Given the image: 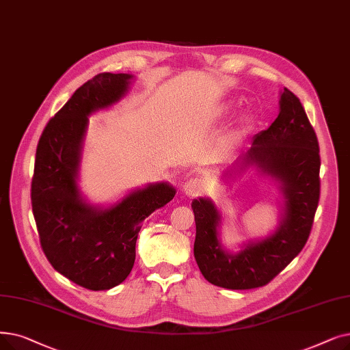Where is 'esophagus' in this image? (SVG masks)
Here are the masks:
<instances>
[{"mask_svg":"<svg viewBox=\"0 0 350 350\" xmlns=\"http://www.w3.org/2000/svg\"><path fill=\"white\" fill-rule=\"evenodd\" d=\"M203 190H204V185H203V181L199 178H190L183 185V193L187 197L199 196L200 193H203Z\"/></svg>","mask_w":350,"mask_h":350,"instance_id":"1","label":"esophagus"}]
</instances>
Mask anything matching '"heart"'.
Masks as SVG:
<instances>
[{
  "label": "heart",
  "mask_w": 350,
  "mask_h": 350,
  "mask_svg": "<svg viewBox=\"0 0 350 350\" xmlns=\"http://www.w3.org/2000/svg\"><path fill=\"white\" fill-rule=\"evenodd\" d=\"M232 111V103H226V104H221L220 107L216 110V116L219 117V118H223V117H226L227 114H229ZM252 114H249V113H245L243 114L241 117H240V123L243 124V126H247V124H250L252 123Z\"/></svg>",
  "instance_id": "1"
}]
</instances>
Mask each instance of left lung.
<instances>
[{"label": "left lung", "instance_id": "1", "mask_svg": "<svg viewBox=\"0 0 350 350\" xmlns=\"http://www.w3.org/2000/svg\"><path fill=\"white\" fill-rule=\"evenodd\" d=\"M279 105L278 118L254 135L252 147L234 167L236 172L253 169L257 176L276 181L282 211L275 232L243 243L236 252L227 250L220 239L223 217L215 202L208 197L191 202L194 257L204 279L215 286L232 291L265 286L295 259L309 239L321 196L319 143L305 109L291 90L280 91Z\"/></svg>", "mask_w": 350, "mask_h": 350}]
</instances>
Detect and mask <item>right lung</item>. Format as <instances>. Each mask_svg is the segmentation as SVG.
Wrapping results in <instances>:
<instances>
[{
	"mask_svg": "<svg viewBox=\"0 0 350 350\" xmlns=\"http://www.w3.org/2000/svg\"><path fill=\"white\" fill-rule=\"evenodd\" d=\"M133 79L101 72L84 83L49 121L37 147L31 203L41 247L58 273L90 291L127 279L142 223L176 196L170 183L159 181L100 206L79 186L90 116L117 104Z\"/></svg>",
	"mask_w": 350,
	"mask_h": 350,
	"instance_id": "obj_1",
	"label": "right lung"
}]
</instances>
